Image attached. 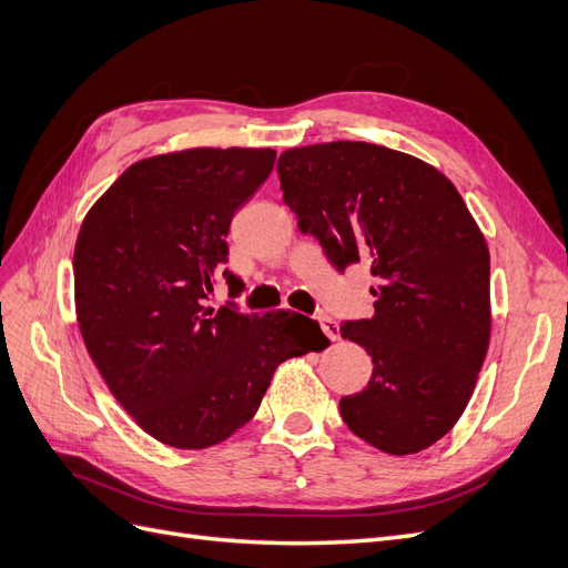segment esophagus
<instances>
[{"instance_id":"obj_1","label":"esophagus","mask_w":568,"mask_h":568,"mask_svg":"<svg viewBox=\"0 0 568 568\" xmlns=\"http://www.w3.org/2000/svg\"><path fill=\"white\" fill-rule=\"evenodd\" d=\"M318 321H321L323 332L327 334V339H332V342H339V337H342V334H339V325L334 323L329 316H321Z\"/></svg>"}]
</instances>
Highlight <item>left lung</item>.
<instances>
[{"label": "left lung", "mask_w": 568, "mask_h": 568, "mask_svg": "<svg viewBox=\"0 0 568 568\" xmlns=\"http://www.w3.org/2000/svg\"><path fill=\"white\" fill-rule=\"evenodd\" d=\"M283 201L344 271L376 278L374 316L342 337L372 355L344 424L393 456L424 452L468 407L491 337L489 247L456 186L430 163L369 142H323L278 159Z\"/></svg>", "instance_id": "8db88e82"}]
</instances>
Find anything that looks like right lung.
Instances as JSON below:
<instances>
[{"instance_id": "add662e5", "label": "right lung", "mask_w": 568, "mask_h": 568, "mask_svg": "<svg viewBox=\"0 0 568 568\" xmlns=\"http://www.w3.org/2000/svg\"><path fill=\"white\" fill-rule=\"evenodd\" d=\"M276 152L194 146L133 163L87 213L74 245L83 344L133 422L175 449H205L243 428L287 358L323 351L300 313L213 308L236 210Z\"/></svg>"}]
</instances>
